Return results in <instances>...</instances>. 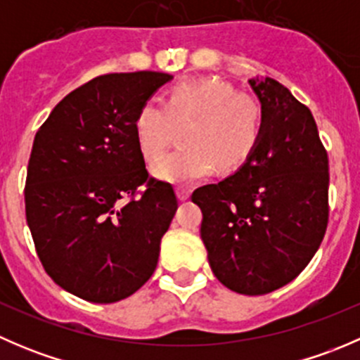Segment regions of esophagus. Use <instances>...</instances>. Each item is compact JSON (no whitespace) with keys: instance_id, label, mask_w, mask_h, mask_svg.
Returning a JSON list of instances; mask_svg holds the SVG:
<instances>
[{"instance_id":"34e87169","label":"esophagus","mask_w":360,"mask_h":360,"mask_svg":"<svg viewBox=\"0 0 360 360\" xmlns=\"http://www.w3.org/2000/svg\"><path fill=\"white\" fill-rule=\"evenodd\" d=\"M176 193H177V198H179V200H186V198H190L191 190L186 186H177Z\"/></svg>"}]
</instances>
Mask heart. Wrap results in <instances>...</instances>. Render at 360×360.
<instances>
[{
  "label": "heart",
  "instance_id": "heart-1",
  "mask_svg": "<svg viewBox=\"0 0 360 360\" xmlns=\"http://www.w3.org/2000/svg\"><path fill=\"white\" fill-rule=\"evenodd\" d=\"M263 108L249 94L221 78L186 79L165 94L163 106L144 103L134 120L141 155L153 162L167 150L177 127L183 146L153 165L155 176L170 183H193L216 165H244L263 134Z\"/></svg>",
  "mask_w": 360,
  "mask_h": 360
}]
</instances>
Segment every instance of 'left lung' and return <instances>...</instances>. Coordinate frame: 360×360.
I'll use <instances>...</instances> for the list:
<instances>
[{
  "label": "left lung",
  "instance_id": "1",
  "mask_svg": "<svg viewBox=\"0 0 360 360\" xmlns=\"http://www.w3.org/2000/svg\"><path fill=\"white\" fill-rule=\"evenodd\" d=\"M263 134L233 176L197 188L200 237L223 285L248 296L294 281L329 221V158L310 110L274 78H252Z\"/></svg>",
  "mask_w": 360,
  "mask_h": 360
}]
</instances>
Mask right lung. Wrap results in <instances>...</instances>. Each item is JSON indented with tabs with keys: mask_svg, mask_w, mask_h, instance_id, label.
Instances as JSON below:
<instances>
[{
	"mask_svg": "<svg viewBox=\"0 0 360 360\" xmlns=\"http://www.w3.org/2000/svg\"><path fill=\"white\" fill-rule=\"evenodd\" d=\"M170 78L97 76L68 94L36 132L25 217L46 274L82 300H125L157 268L177 198L172 184L148 174L134 120Z\"/></svg>",
	"mask_w": 360,
	"mask_h": 360,
	"instance_id": "1",
	"label": "right lung"
}]
</instances>
